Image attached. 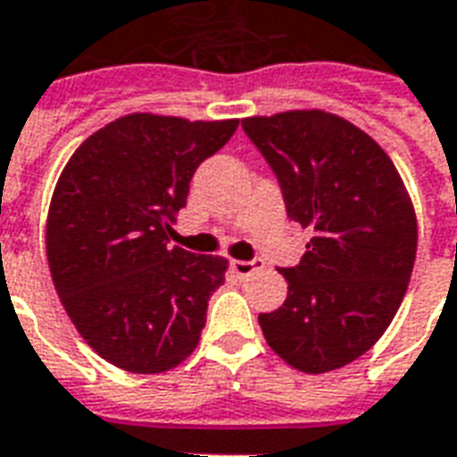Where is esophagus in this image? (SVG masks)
<instances>
[{
  "label": "esophagus",
  "instance_id": "1",
  "mask_svg": "<svg viewBox=\"0 0 457 457\" xmlns=\"http://www.w3.org/2000/svg\"><path fill=\"white\" fill-rule=\"evenodd\" d=\"M232 270L237 277H250V274L260 272L262 260H235L232 262Z\"/></svg>",
  "mask_w": 457,
  "mask_h": 457
}]
</instances>
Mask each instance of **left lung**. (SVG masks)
Returning <instances> with one entry per match:
<instances>
[{
	"instance_id": "1",
	"label": "left lung",
	"mask_w": 457,
	"mask_h": 457,
	"mask_svg": "<svg viewBox=\"0 0 457 457\" xmlns=\"http://www.w3.org/2000/svg\"><path fill=\"white\" fill-rule=\"evenodd\" d=\"M270 162L289 220L314 237L279 309L260 314L274 353L304 373L346 366L381 339L403 302L418 245L416 212L384 148L324 111L242 120Z\"/></svg>"
}]
</instances>
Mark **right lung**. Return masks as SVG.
I'll return each mask as SVG.
<instances>
[{
	"label": "right lung",
	"instance_id": "add662e5",
	"mask_svg": "<svg viewBox=\"0 0 457 457\" xmlns=\"http://www.w3.org/2000/svg\"><path fill=\"white\" fill-rule=\"evenodd\" d=\"M235 130L130 113L88 136L56 183L51 279L86 344L123 371H170L195 351L228 260L168 247V235L197 165Z\"/></svg>",
	"mask_w": 457,
	"mask_h": 457
}]
</instances>
